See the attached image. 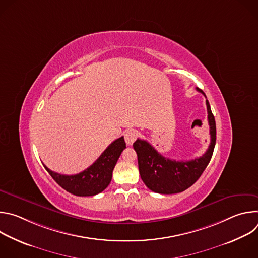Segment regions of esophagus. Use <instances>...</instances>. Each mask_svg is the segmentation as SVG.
I'll return each instance as SVG.
<instances>
[{
	"label": "esophagus",
	"instance_id": "obj_1",
	"mask_svg": "<svg viewBox=\"0 0 258 258\" xmlns=\"http://www.w3.org/2000/svg\"><path fill=\"white\" fill-rule=\"evenodd\" d=\"M139 136V133L138 131L136 130H127L125 133H124V140L126 142L127 145H133V143L137 140Z\"/></svg>",
	"mask_w": 258,
	"mask_h": 258
}]
</instances>
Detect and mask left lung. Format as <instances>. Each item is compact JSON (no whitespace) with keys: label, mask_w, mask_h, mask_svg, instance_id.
<instances>
[{"label":"left lung","mask_w":258,"mask_h":258,"mask_svg":"<svg viewBox=\"0 0 258 258\" xmlns=\"http://www.w3.org/2000/svg\"><path fill=\"white\" fill-rule=\"evenodd\" d=\"M198 92L202 90L196 88ZM210 145L205 154L189 161H176L165 158L145 140L138 139L134 149L138 155L139 171L142 180L151 191L159 194H176L190 188L201 176L208 165L216 141V126L210 105L206 100Z\"/></svg>","instance_id":"left-lung-1"}]
</instances>
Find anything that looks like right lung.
I'll return each instance as SVG.
<instances>
[{"label": "right lung", "instance_id": "add662e5", "mask_svg": "<svg viewBox=\"0 0 258 258\" xmlns=\"http://www.w3.org/2000/svg\"><path fill=\"white\" fill-rule=\"evenodd\" d=\"M125 148L124 139L120 137L110 144L90 167L78 174H60L44 166L58 185L67 192L76 196H94L108 187L114 166Z\"/></svg>", "mask_w": 258, "mask_h": 258}]
</instances>
